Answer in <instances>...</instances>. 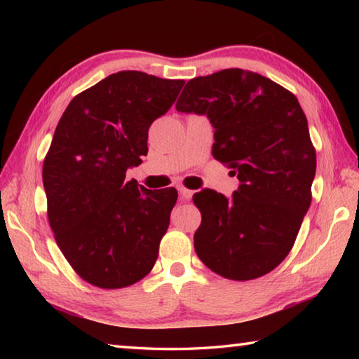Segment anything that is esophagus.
I'll list each match as a JSON object with an SVG mask.
<instances>
[{"mask_svg":"<svg viewBox=\"0 0 359 359\" xmlns=\"http://www.w3.org/2000/svg\"><path fill=\"white\" fill-rule=\"evenodd\" d=\"M179 194H180V201L185 203V201H190L191 196H193V191L188 190V188L180 187V188H179Z\"/></svg>","mask_w":359,"mask_h":359,"instance_id":"1","label":"esophagus"}]
</instances>
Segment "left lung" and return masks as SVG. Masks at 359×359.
<instances>
[{"instance_id":"8db88e82","label":"left lung","mask_w":359,"mask_h":359,"mask_svg":"<svg viewBox=\"0 0 359 359\" xmlns=\"http://www.w3.org/2000/svg\"><path fill=\"white\" fill-rule=\"evenodd\" d=\"M179 112L208 115L212 155L238 174L226 198L193 194L201 210L194 250L215 274L252 280L282 263L312 201L317 155L296 96L252 71L231 68L187 82Z\"/></svg>"}]
</instances>
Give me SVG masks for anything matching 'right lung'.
<instances>
[{
    "instance_id": "add662e5",
    "label": "right lung",
    "mask_w": 359,
    "mask_h": 359,
    "mask_svg": "<svg viewBox=\"0 0 359 359\" xmlns=\"http://www.w3.org/2000/svg\"><path fill=\"white\" fill-rule=\"evenodd\" d=\"M184 83L115 72L79 93L58 121L42 166L48 223L72 269L95 287H130L158 258L177 190H147L126 171L147 155L150 125Z\"/></svg>"
}]
</instances>
